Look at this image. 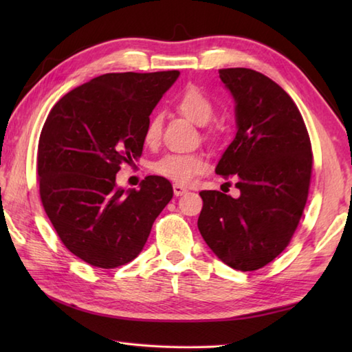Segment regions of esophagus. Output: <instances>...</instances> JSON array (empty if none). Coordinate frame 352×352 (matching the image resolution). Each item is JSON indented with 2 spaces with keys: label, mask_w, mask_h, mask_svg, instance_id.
<instances>
[{
  "label": "esophagus",
  "mask_w": 352,
  "mask_h": 352,
  "mask_svg": "<svg viewBox=\"0 0 352 352\" xmlns=\"http://www.w3.org/2000/svg\"><path fill=\"white\" fill-rule=\"evenodd\" d=\"M186 192H188V189H186L184 186L177 184V183L174 184V195H175V197H182L183 193H186Z\"/></svg>",
  "instance_id": "obj_1"
}]
</instances>
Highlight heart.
<instances>
[{"label": "heart", "instance_id": "obj_1", "mask_svg": "<svg viewBox=\"0 0 352 352\" xmlns=\"http://www.w3.org/2000/svg\"><path fill=\"white\" fill-rule=\"evenodd\" d=\"M175 106L184 116H188L190 121L198 125H206L214 113V106L210 96L193 85L186 86L177 95ZM160 134L162 118L160 115H153L145 125L144 142L146 145H155L160 139ZM207 166V160L199 154L168 153L153 163V170L177 184H188L197 175L203 174Z\"/></svg>", "mask_w": 352, "mask_h": 352}]
</instances>
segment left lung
<instances>
[{
	"label": "left lung",
	"mask_w": 352,
	"mask_h": 352,
	"mask_svg": "<svg viewBox=\"0 0 352 352\" xmlns=\"http://www.w3.org/2000/svg\"><path fill=\"white\" fill-rule=\"evenodd\" d=\"M234 100L236 138L214 172L236 177L241 195L199 192L198 230L216 257L237 271H256L289 245L309 197L311 145L300 110L263 74L221 69Z\"/></svg>",
	"instance_id": "1"
}]
</instances>
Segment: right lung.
Listing matches in <instances>:
<instances>
[{
  "mask_svg": "<svg viewBox=\"0 0 352 352\" xmlns=\"http://www.w3.org/2000/svg\"><path fill=\"white\" fill-rule=\"evenodd\" d=\"M178 76L104 74L58 100L43 124L42 204L63 245L89 265L113 269L136 258L174 195L163 177L149 175L139 190H124L116 174L142 155L149 115Z\"/></svg>",
  "mask_w": 352,
  "mask_h": 352,
  "instance_id": "add662e5",
  "label": "right lung"
}]
</instances>
